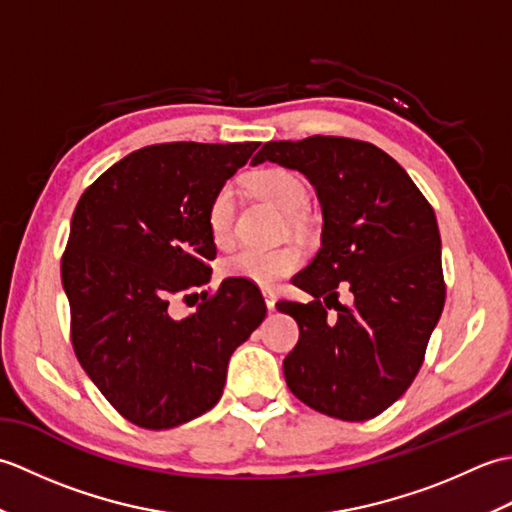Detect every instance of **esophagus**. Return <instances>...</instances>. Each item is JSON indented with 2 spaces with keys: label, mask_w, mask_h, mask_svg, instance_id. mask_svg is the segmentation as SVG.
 Segmentation results:
<instances>
[{
  "label": "esophagus",
  "mask_w": 512,
  "mask_h": 512,
  "mask_svg": "<svg viewBox=\"0 0 512 512\" xmlns=\"http://www.w3.org/2000/svg\"><path fill=\"white\" fill-rule=\"evenodd\" d=\"M262 295H264V301H266V308H268V310H275V303H277V295H275V292L264 288Z\"/></svg>",
  "instance_id": "34e87169"
}]
</instances>
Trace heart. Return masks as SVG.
<instances>
[{
  "instance_id": "heart-1",
  "label": "heart",
  "mask_w": 512,
  "mask_h": 512,
  "mask_svg": "<svg viewBox=\"0 0 512 512\" xmlns=\"http://www.w3.org/2000/svg\"><path fill=\"white\" fill-rule=\"evenodd\" d=\"M253 189L259 198L275 204L279 211L297 213L308 200L306 184L288 169H264L253 178ZM206 228L217 248H228L235 239V191L224 184L215 191L206 206ZM303 264V250L297 244H281L275 248H242L224 259L226 277L246 279L257 286H273L279 279L297 273Z\"/></svg>"
}]
</instances>
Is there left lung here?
Returning <instances> with one entry per match:
<instances>
[{"label": "left lung", "mask_w": 512, "mask_h": 512, "mask_svg": "<svg viewBox=\"0 0 512 512\" xmlns=\"http://www.w3.org/2000/svg\"><path fill=\"white\" fill-rule=\"evenodd\" d=\"M266 160L301 171L323 211L319 253L292 279L312 301L277 303L299 325L286 383L325 416L376 418L413 383L444 308L436 213L407 171L365 140H270L253 165ZM339 287L351 288L350 304L338 301Z\"/></svg>", "instance_id": "obj_1"}]
</instances>
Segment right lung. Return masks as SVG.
Returning a JSON list of instances; mask_svg holds the SVG:
<instances>
[{
	"label": "right lung",
	"instance_id": "add662e5",
	"mask_svg": "<svg viewBox=\"0 0 512 512\" xmlns=\"http://www.w3.org/2000/svg\"><path fill=\"white\" fill-rule=\"evenodd\" d=\"M259 143H165L118 160L83 191L61 257L70 336L85 374L143 429H173L222 396L228 358L266 317L262 292L228 277L198 308L217 250L215 191Z\"/></svg>",
	"mask_w": 512,
	"mask_h": 512
}]
</instances>
